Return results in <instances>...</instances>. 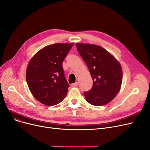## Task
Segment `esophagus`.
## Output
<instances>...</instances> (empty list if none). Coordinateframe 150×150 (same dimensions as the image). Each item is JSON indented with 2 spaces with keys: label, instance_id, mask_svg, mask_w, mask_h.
<instances>
[{
  "label": "esophagus",
  "instance_id": "obj_1",
  "mask_svg": "<svg viewBox=\"0 0 150 150\" xmlns=\"http://www.w3.org/2000/svg\"><path fill=\"white\" fill-rule=\"evenodd\" d=\"M77 85H78V83H77V82H75V83H73V84H72V86H73V87H76Z\"/></svg>",
  "mask_w": 150,
  "mask_h": 150
}]
</instances>
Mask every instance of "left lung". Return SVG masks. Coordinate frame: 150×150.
Masks as SVG:
<instances>
[{
  "instance_id": "8db88e82",
  "label": "left lung",
  "mask_w": 150,
  "mask_h": 150,
  "mask_svg": "<svg viewBox=\"0 0 150 150\" xmlns=\"http://www.w3.org/2000/svg\"><path fill=\"white\" fill-rule=\"evenodd\" d=\"M76 47L93 80L91 89L84 92L86 100L96 106L107 104L120 89L123 75L120 63L100 46L77 43Z\"/></svg>"
}]
</instances>
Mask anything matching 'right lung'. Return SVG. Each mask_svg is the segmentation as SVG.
I'll list each match as a JSON object with an SVG mask.
<instances>
[{
	"mask_svg": "<svg viewBox=\"0 0 150 150\" xmlns=\"http://www.w3.org/2000/svg\"><path fill=\"white\" fill-rule=\"evenodd\" d=\"M73 43H55L40 50L30 59L26 72L29 89L36 99L46 105H54L64 99L70 86L63 62Z\"/></svg>",
	"mask_w": 150,
	"mask_h": 150,
	"instance_id": "1",
	"label": "right lung"
}]
</instances>
